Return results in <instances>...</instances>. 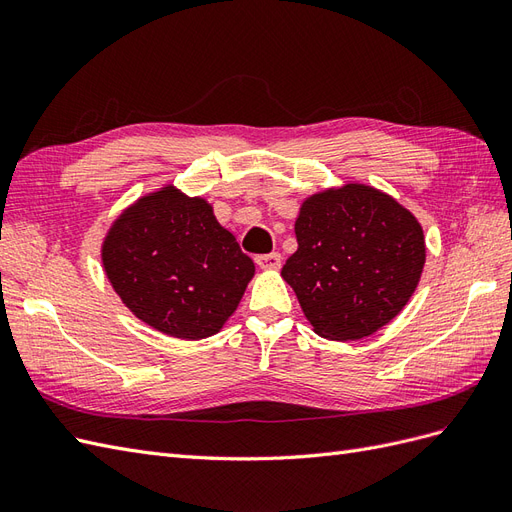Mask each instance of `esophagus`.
Here are the masks:
<instances>
[{"label": "esophagus", "instance_id": "34e87169", "mask_svg": "<svg viewBox=\"0 0 512 512\" xmlns=\"http://www.w3.org/2000/svg\"><path fill=\"white\" fill-rule=\"evenodd\" d=\"M256 265H258L260 269H265V271H277V269L282 267V256L277 254V252L256 256Z\"/></svg>", "mask_w": 512, "mask_h": 512}]
</instances>
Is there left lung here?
Masks as SVG:
<instances>
[{"instance_id":"8db88e82","label":"left lung","mask_w":512,"mask_h":512,"mask_svg":"<svg viewBox=\"0 0 512 512\" xmlns=\"http://www.w3.org/2000/svg\"><path fill=\"white\" fill-rule=\"evenodd\" d=\"M282 269L314 333L356 342L389 324L414 294L425 267V235L393 196L344 183L307 196Z\"/></svg>"}]
</instances>
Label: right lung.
Masks as SVG:
<instances>
[{"label": "right lung", "mask_w": 512, "mask_h": 512, "mask_svg": "<svg viewBox=\"0 0 512 512\" xmlns=\"http://www.w3.org/2000/svg\"><path fill=\"white\" fill-rule=\"evenodd\" d=\"M100 256L106 280L138 320L188 342L222 331L256 271L209 200L173 183L123 209Z\"/></svg>", "instance_id": "add662e5"}]
</instances>
